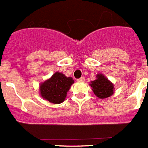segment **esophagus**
Masks as SVG:
<instances>
[{
    "label": "esophagus",
    "instance_id": "1",
    "mask_svg": "<svg viewBox=\"0 0 148 148\" xmlns=\"http://www.w3.org/2000/svg\"><path fill=\"white\" fill-rule=\"evenodd\" d=\"M85 80H86L85 77H84V76H82V77L79 78V79H78L77 81L78 82H85Z\"/></svg>",
    "mask_w": 148,
    "mask_h": 148
}]
</instances>
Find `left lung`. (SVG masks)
<instances>
[{"mask_svg":"<svg viewBox=\"0 0 148 148\" xmlns=\"http://www.w3.org/2000/svg\"><path fill=\"white\" fill-rule=\"evenodd\" d=\"M90 86L94 94L100 99H106L113 94V84L101 74L97 75V79L92 82Z\"/></svg>","mask_w":148,"mask_h":148,"instance_id":"8db88e82","label":"left lung"}]
</instances>
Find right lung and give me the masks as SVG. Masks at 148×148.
<instances>
[{"label":"right lung","instance_id":"right-lung-1","mask_svg":"<svg viewBox=\"0 0 148 148\" xmlns=\"http://www.w3.org/2000/svg\"><path fill=\"white\" fill-rule=\"evenodd\" d=\"M73 82V78L66 77L64 74L56 72L49 79L40 85L41 96L51 103H62Z\"/></svg>","mask_w":148,"mask_h":148}]
</instances>
